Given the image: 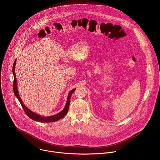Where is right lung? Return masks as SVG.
I'll return each mask as SVG.
<instances>
[{
  "mask_svg": "<svg viewBox=\"0 0 160 160\" xmlns=\"http://www.w3.org/2000/svg\"><path fill=\"white\" fill-rule=\"evenodd\" d=\"M16 61L17 60H15V61L13 63V77H14V80H13V92L14 93L15 95V96L17 97V98L18 99L19 102H20L22 107H23V110L24 111V112L26 113V114H27L31 119H32V120H34L36 121H38V122H55V121H57L59 119H62V118H63L66 114H67L68 111L69 106V103H70V98L71 96L72 95V93L74 92V91L76 90V89H73L72 90H71L69 92L68 95V98H67V101L66 103V105L65 107V108L62 110V112H60V113H57V114H55V115H52V116H41L39 114L35 113L34 112H32L31 110H30L28 108H27L24 104L23 103V101L22 100L18 91V88H17V79H16V76H15V65H16Z\"/></svg>",
  "mask_w": 160,
  "mask_h": 160,
  "instance_id": "obj_1",
  "label": "right lung"
}]
</instances>
